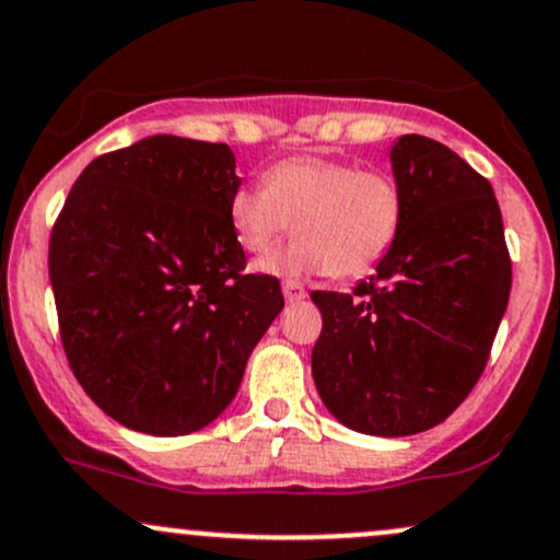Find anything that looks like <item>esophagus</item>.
<instances>
[{"label": "esophagus", "mask_w": 560, "mask_h": 560, "mask_svg": "<svg viewBox=\"0 0 560 560\" xmlns=\"http://www.w3.org/2000/svg\"><path fill=\"white\" fill-rule=\"evenodd\" d=\"M281 290H284L287 303H300V300L305 298V287L300 284V281H295V279H287Z\"/></svg>", "instance_id": "obj_1"}]
</instances>
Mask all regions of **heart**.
Returning <instances> with one entry per match:
<instances>
[{
	"label": "heart",
	"mask_w": 560,
	"mask_h": 560,
	"mask_svg": "<svg viewBox=\"0 0 560 560\" xmlns=\"http://www.w3.org/2000/svg\"><path fill=\"white\" fill-rule=\"evenodd\" d=\"M228 217L238 244L252 255L270 249L295 222L300 238L262 260L276 273L329 270L354 279L392 252L402 231L405 196L381 168H359L338 158H287L265 172V185L235 187Z\"/></svg>",
	"instance_id": "obj_1"
}]
</instances>
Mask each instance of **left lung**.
Listing matches in <instances>:
<instances>
[{
	"label": "left lung",
	"mask_w": 560,
	"mask_h": 560,
	"mask_svg": "<svg viewBox=\"0 0 560 560\" xmlns=\"http://www.w3.org/2000/svg\"><path fill=\"white\" fill-rule=\"evenodd\" d=\"M402 231L354 292H311L316 388L349 429L405 438L445 421L486 370L513 262L493 187L440 141L392 147Z\"/></svg>",
	"instance_id": "8db88e82"
}]
</instances>
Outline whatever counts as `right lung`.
Listing matches in <instances>:
<instances>
[{
	"mask_svg": "<svg viewBox=\"0 0 560 560\" xmlns=\"http://www.w3.org/2000/svg\"><path fill=\"white\" fill-rule=\"evenodd\" d=\"M238 185L228 144L150 137L88 163L56 217L63 351L122 427L176 438L214 421L284 308L276 276L244 270L228 217Z\"/></svg>",
	"mask_w": 560,
	"mask_h": 560,
	"instance_id": "obj_1",
	"label": "right lung"
}]
</instances>
